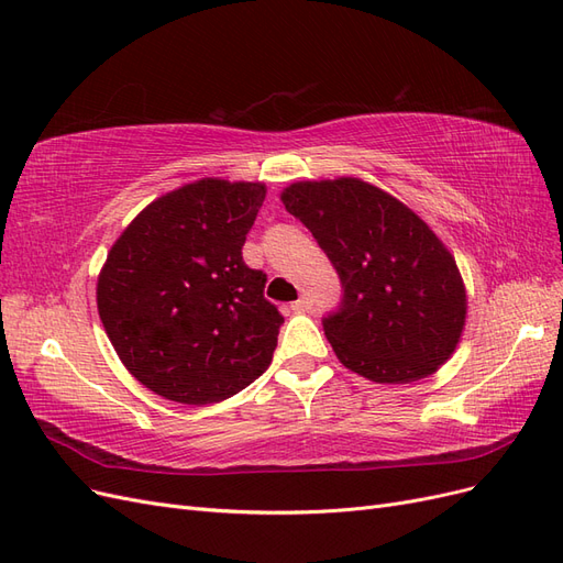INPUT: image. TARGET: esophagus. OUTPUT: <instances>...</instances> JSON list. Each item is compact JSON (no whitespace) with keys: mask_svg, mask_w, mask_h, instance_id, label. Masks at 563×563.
Instances as JSON below:
<instances>
[{"mask_svg":"<svg viewBox=\"0 0 563 563\" xmlns=\"http://www.w3.org/2000/svg\"><path fill=\"white\" fill-rule=\"evenodd\" d=\"M312 308V300L308 296H300L296 302H291V310L296 312H308Z\"/></svg>","mask_w":563,"mask_h":563,"instance_id":"1","label":"esophagus"}]
</instances>
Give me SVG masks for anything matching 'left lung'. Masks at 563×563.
Returning <instances> with one entry per match:
<instances>
[{
	"mask_svg": "<svg viewBox=\"0 0 563 563\" xmlns=\"http://www.w3.org/2000/svg\"><path fill=\"white\" fill-rule=\"evenodd\" d=\"M282 201L343 284L338 312L323 319L340 364L373 383L404 385L451 360L465 329V284L416 211L352 176L291 183Z\"/></svg>",
	"mask_w": 563,
	"mask_h": 563,
	"instance_id": "obj_1",
	"label": "left lung"
}]
</instances>
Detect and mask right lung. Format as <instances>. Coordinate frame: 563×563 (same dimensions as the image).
I'll return each instance as SVG.
<instances>
[{
  "mask_svg": "<svg viewBox=\"0 0 563 563\" xmlns=\"http://www.w3.org/2000/svg\"><path fill=\"white\" fill-rule=\"evenodd\" d=\"M263 183L201 178L135 216L98 275L106 333L131 376L155 395L203 406L265 373L284 317L242 246Z\"/></svg>",
  "mask_w": 563,
  "mask_h": 563,
  "instance_id": "obj_1",
  "label": "right lung"
}]
</instances>
